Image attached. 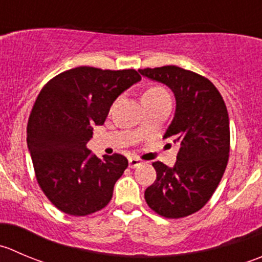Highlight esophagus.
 <instances>
[{"mask_svg": "<svg viewBox=\"0 0 262 262\" xmlns=\"http://www.w3.org/2000/svg\"><path fill=\"white\" fill-rule=\"evenodd\" d=\"M142 162H143V161H142L139 157L133 156V157H130V159H129V167H137V166H139Z\"/></svg>", "mask_w": 262, "mask_h": 262, "instance_id": "obj_1", "label": "esophagus"}]
</instances>
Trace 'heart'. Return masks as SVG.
Masks as SVG:
<instances>
[{"label": "heart", "instance_id": "1", "mask_svg": "<svg viewBox=\"0 0 262 262\" xmlns=\"http://www.w3.org/2000/svg\"><path fill=\"white\" fill-rule=\"evenodd\" d=\"M169 96V93L166 92V90L160 85H151V87L147 88L143 93V97L142 100H149V101H154V100H159V98L162 97H166Z\"/></svg>", "mask_w": 262, "mask_h": 262}]
</instances>
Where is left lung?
Returning a JSON list of instances; mask_svg holds the SVG:
<instances>
[{"label":"left lung","instance_id":"left-lung-1","mask_svg":"<svg viewBox=\"0 0 262 262\" xmlns=\"http://www.w3.org/2000/svg\"><path fill=\"white\" fill-rule=\"evenodd\" d=\"M174 92L177 110L164 138L179 144L174 167L152 162L156 180L144 192L147 205L167 219L201 210L216 190L230 151L229 116L217 88L207 78L175 65L139 69Z\"/></svg>","mask_w":262,"mask_h":262}]
</instances>
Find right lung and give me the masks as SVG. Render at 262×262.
<instances>
[{"label": "right lung", "instance_id": "add662e5", "mask_svg": "<svg viewBox=\"0 0 262 262\" xmlns=\"http://www.w3.org/2000/svg\"><path fill=\"white\" fill-rule=\"evenodd\" d=\"M139 80L134 69L79 67L40 90L28 120V148L40 189L60 211L87 216L113 199L128 160L120 154L98 159L87 143L92 126L102 125L118 96Z\"/></svg>", "mask_w": 262, "mask_h": 262}]
</instances>
